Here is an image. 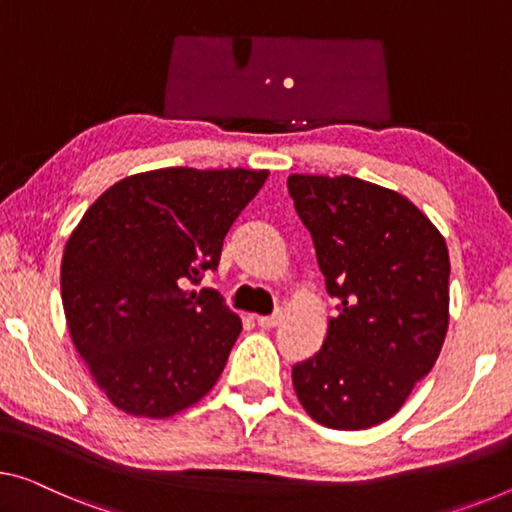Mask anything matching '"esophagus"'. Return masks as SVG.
Listing matches in <instances>:
<instances>
[{
    "instance_id": "34e87169",
    "label": "esophagus",
    "mask_w": 512,
    "mask_h": 512,
    "mask_svg": "<svg viewBox=\"0 0 512 512\" xmlns=\"http://www.w3.org/2000/svg\"><path fill=\"white\" fill-rule=\"evenodd\" d=\"M279 320H281V313H272V316H258V318H256V322H258V325H261L263 329L277 327Z\"/></svg>"
}]
</instances>
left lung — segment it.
Listing matches in <instances>:
<instances>
[{
    "label": "left lung",
    "instance_id": "8db88e82",
    "mask_svg": "<svg viewBox=\"0 0 512 512\" xmlns=\"http://www.w3.org/2000/svg\"><path fill=\"white\" fill-rule=\"evenodd\" d=\"M327 293L322 348L293 366L313 421L364 430L391 419L430 373L448 329V247L407 196L352 176H288Z\"/></svg>",
    "mask_w": 512,
    "mask_h": 512
}]
</instances>
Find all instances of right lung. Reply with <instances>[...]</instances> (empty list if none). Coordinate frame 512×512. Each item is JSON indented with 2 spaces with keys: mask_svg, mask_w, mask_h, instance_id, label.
<instances>
[{
  "mask_svg": "<svg viewBox=\"0 0 512 512\" xmlns=\"http://www.w3.org/2000/svg\"><path fill=\"white\" fill-rule=\"evenodd\" d=\"M265 169L144 171L102 192L70 233L61 300L70 338L121 412L169 419L215 387L242 320L217 290L229 229Z\"/></svg>",
  "mask_w": 512,
  "mask_h": 512,
  "instance_id": "right-lung-1",
  "label": "right lung"
}]
</instances>
